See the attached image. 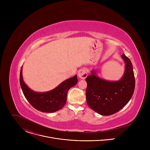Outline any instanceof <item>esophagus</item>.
<instances>
[{
	"label": "esophagus",
	"mask_w": 150,
	"mask_h": 150,
	"mask_svg": "<svg viewBox=\"0 0 150 150\" xmlns=\"http://www.w3.org/2000/svg\"><path fill=\"white\" fill-rule=\"evenodd\" d=\"M87 75H88L87 72L85 69H81L78 72V76H79V78L82 79L86 78Z\"/></svg>",
	"instance_id": "obj_1"
}]
</instances>
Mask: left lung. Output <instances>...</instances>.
Here are the masks:
<instances>
[{"instance_id":"obj_1","label":"left lung","mask_w":150,"mask_h":150,"mask_svg":"<svg viewBox=\"0 0 150 150\" xmlns=\"http://www.w3.org/2000/svg\"><path fill=\"white\" fill-rule=\"evenodd\" d=\"M122 57L126 67L125 74L120 80L105 81L96 76L94 72L85 79L87 83V104L101 115L109 116L117 112L129 102L134 94L135 80L132 64L124 54Z\"/></svg>"}]
</instances>
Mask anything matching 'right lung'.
I'll return each mask as SVG.
<instances>
[{
    "label": "right lung",
    "mask_w": 150,
    "mask_h": 150,
    "mask_svg": "<svg viewBox=\"0 0 150 150\" xmlns=\"http://www.w3.org/2000/svg\"><path fill=\"white\" fill-rule=\"evenodd\" d=\"M22 68L20 71L19 82L23 94L33 108L42 112L52 113L61 109L67 103L68 90L78 82L77 76L75 75L63 81L52 91L36 93L30 90L24 83Z\"/></svg>",
    "instance_id": "right-lung-1"
}]
</instances>
